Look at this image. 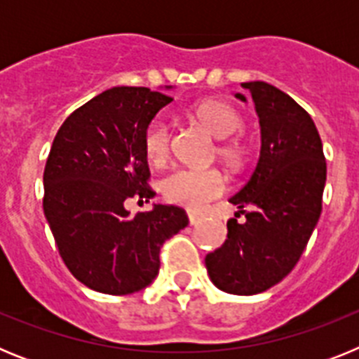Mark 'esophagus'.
<instances>
[{
	"label": "esophagus",
	"mask_w": 359,
	"mask_h": 359,
	"mask_svg": "<svg viewBox=\"0 0 359 359\" xmlns=\"http://www.w3.org/2000/svg\"><path fill=\"white\" fill-rule=\"evenodd\" d=\"M199 223H201V219H199L198 215L189 214V224H190V226H198Z\"/></svg>",
	"instance_id": "34e87169"
}]
</instances>
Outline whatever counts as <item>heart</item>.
I'll return each mask as SVG.
<instances>
[{
  "instance_id": "heart-1",
  "label": "heart",
  "mask_w": 359,
  "mask_h": 359,
  "mask_svg": "<svg viewBox=\"0 0 359 359\" xmlns=\"http://www.w3.org/2000/svg\"><path fill=\"white\" fill-rule=\"evenodd\" d=\"M194 115L219 140H226L243 128V118L239 113L219 100H205L198 104ZM169 123L163 118H154L144 133L145 158L152 165H161L169 158ZM219 156L231 167H237L243 161V149L237 144H223L219 145ZM226 187V176L221 170L182 167V169L172 170L161 182V194L174 205H180L192 212H203L214 199L224 194Z\"/></svg>"
}]
</instances>
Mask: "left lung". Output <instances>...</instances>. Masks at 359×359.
Returning a JSON list of instances; mask_svg holds the SVG:
<instances>
[{
    "label": "left lung",
    "mask_w": 359,
    "mask_h": 359,
    "mask_svg": "<svg viewBox=\"0 0 359 359\" xmlns=\"http://www.w3.org/2000/svg\"><path fill=\"white\" fill-rule=\"evenodd\" d=\"M243 88L255 104L261 152L248 183L230 198L245 221H228V239L205 264L221 291L257 294L278 284L302 255L322 212L327 165L315 122L290 95L264 81Z\"/></svg>",
    "instance_id": "1"
}]
</instances>
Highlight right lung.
Returning a JSON list of instances; mask_svg holds the SVG:
<instances>
[{"label": "right lung", "instance_id": "obj_1", "mask_svg": "<svg viewBox=\"0 0 359 359\" xmlns=\"http://www.w3.org/2000/svg\"><path fill=\"white\" fill-rule=\"evenodd\" d=\"M170 102L163 91L111 88L73 111L50 149L44 217L73 277L98 293L147 287L160 271L161 244L189 224L174 205L158 203L136 215L123 207L131 198H154L144 133Z\"/></svg>", "mask_w": 359, "mask_h": 359}]
</instances>
